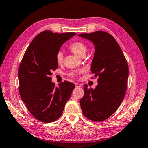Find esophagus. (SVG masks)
Instances as JSON below:
<instances>
[{
	"mask_svg": "<svg viewBox=\"0 0 148 148\" xmlns=\"http://www.w3.org/2000/svg\"><path fill=\"white\" fill-rule=\"evenodd\" d=\"M75 86H76V88H80L81 86V84L79 83H75Z\"/></svg>",
	"mask_w": 148,
	"mask_h": 148,
	"instance_id": "34e87169",
	"label": "esophagus"
}]
</instances>
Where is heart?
I'll use <instances>...</instances> for the list:
<instances>
[{"label": "heart", "mask_w": 148, "mask_h": 148, "mask_svg": "<svg viewBox=\"0 0 148 148\" xmlns=\"http://www.w3.org/2000/svg\"><path fill=\"white\" fill-rule=\"evenodd\" d=\"M69 49L74 53V54L77 55V56H80V57H83L85 55L87 51V46L83 42L81 41H76L72 43L71 45L69 46ZM56 61L57 62L58 64H62L63 61H64V54L62 51H58L56 55ZM84 71V69H79L77 71H72L69 75L73 77H77L79 75Z\"/></svg>", "instance_id": "1"}]
</instances>
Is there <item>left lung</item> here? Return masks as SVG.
<instances>
[{"mask_svg": "<svg viewBox=\"0 0 148 148\" xmlns=\"http://www.w3.org/2000/svg\"><path fill=\"white\" fill-rule=\"evenodd\" d=\"M95 45L91 71L99 76L95 89L84 84L80 100L83 114L93 121H102L114 113L123 100L127 89L128 67L122 50L111 34L104 31L81 34Z\"/></svg>", "mask_w": 148, "mask_h": 148, "instance_id": "8db88e82", "label": "left lung"}]
</instances>
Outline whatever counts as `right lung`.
I'll return each instance as SVG.
<instances>
[{"label":"right lung","instance_id":"obj_1","mask_svg":"<svg viewBox=\"0 0 148 148\" xmlns=\"http://www.w3.org/2000/svg\"><path fill=\"white\" fill-rule=\"evenodd\" d=\"M75 34L43 31L32 40L20 62L19 92L28 110L40 121L50 123L60 117L75 88L67 81L56 87L50 77L58 68L56 53Z\"/></svg>","mask_w":148,"mask_h":148}]
</instances>
